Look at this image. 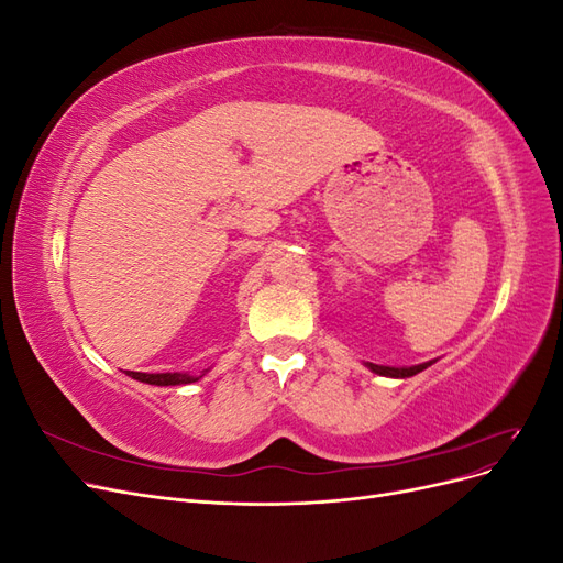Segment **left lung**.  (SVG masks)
Segmentation results:
<instances>
[{"label":"left lung","mask_w":563,"mask_h":563,"mask_svg":"<svg viewBox=\"0 0 563 563\" xmlns=\"http://www.w3.org/2000/svg\"><path fill=\"white\" fill-rule=\"evenodd\" d=\"M432 364H434V362H424V364L408 366V368H395V366H378V364L366 362V366H368L373 373H378V376H387V378H411V376H416V373L424 371V368L432 366Z\"/></svg>","instance_id":"8db88e82"}]
</instances>
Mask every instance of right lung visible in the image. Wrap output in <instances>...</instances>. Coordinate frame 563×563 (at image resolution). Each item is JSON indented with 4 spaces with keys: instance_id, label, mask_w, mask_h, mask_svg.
Wrapping results in <instances>:
<instances>
[{
    "instance_id": "obj_1",
    "label": "right lung",
    "mask_w": 563,
    "mask_h": 563,
    "mask_svg": "<svg viewBox=\"0 0 563 563\" xmlns=\"http://www.w3.org/2000/svg\"><path fill=\"white\" fill-rule=\"evenodd\" d=\"M126 376H131L133 380H141L147 385H187V383H195L201 376H190V373H139V371H126Z\"/></svg>"
}]
</instances>
